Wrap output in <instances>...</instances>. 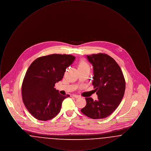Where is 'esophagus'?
Masks as SVG:
<instances>
[{
    "label": "esophagus",
    "instance_id": "esophagus-1",
    "mask_svg": "<svg viewBox=\"0 0 151 151\" xmlns=\"http://www.w3.org/2000/svg\"><path fill=\"white\" fill-rule=\"evenodd\" d=\"M71 96L73 97H75V98H79V97H80V96L77 95V94H72L71 95Z\"/></svg>",
    "mask_w": 151,
    "mask_h": 151
}]
</instances>
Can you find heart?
I'll return each mask as SVG.
<instances>
[{
  "mask_svg": "<svg viewBox=\"0 0 151 151\" xmlns=\"http://www.w3.org/2000/svg\"><path fill=\"white\" fill-rule=\"evenodd\" d=\"M86 67H89V65L87 64L86 62L84 60H81L80 61L78 65V69H82Z\"/></svg>",
  "mask_w": 151,
  "mask_h": 151,
  "instance_id": "heart-1",
  "label": "heart"
}]
</instances>
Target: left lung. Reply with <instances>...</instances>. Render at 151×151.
Instances as JSON below:
<instances>
[{
	"label": "left lung",
	"instance_id": "obj_1",
	"mask_svg": "<svg viewBox=\"0 0 151 151\" xmlns=\"http://www.w3.org/2000/svg\"><path fill=\"white\" fill-rule=\"evenodd\" d=\"M86 57L93 66L92 84L98 100L86 98V106L81 111L92 119H103L111 115L120 104L125 91V80L120 67L109 55L100 53Z\"/></svg>",
	"mask_w": 151,
	"mask_h": 151
}]
</instances>
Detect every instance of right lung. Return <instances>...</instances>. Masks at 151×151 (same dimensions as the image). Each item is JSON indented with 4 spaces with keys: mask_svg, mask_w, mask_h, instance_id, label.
Masks as SVG:
<instances>
[{
    "mask_svg": "<svg viewBox=\"0 0 151 151\" xmlns=\"http://www.w3.org/2000/svg\"><path fill=\"white\" fill-rule=\"evenodd\" d=\"M75 59L71 55L55 54L38 58L30 65L22 84V97L29 113L38 120L55 117L63 101L70 96L60 94L54 86Z\"/></svg>",
    "mask_w": 151,
    "mask_h": 151,
    "instance_id": "add662e5",
    "label": "right lung"
}]
</instances>
